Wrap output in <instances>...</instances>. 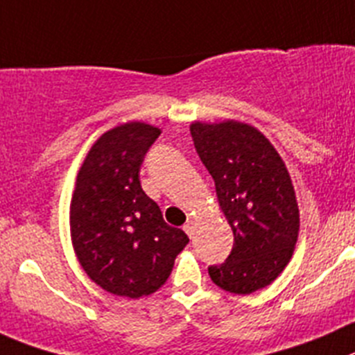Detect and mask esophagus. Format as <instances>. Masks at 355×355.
I'll list each match as a JSON object with an SVG mask.
<instances>
[{
    "label": "esophagus",
    "instance_id": "34e87169",
    "mask_svg": "<svg viewBox=\"0 0 355 355\" xmlns=\"http://www.w3.org/2000/svg\"><path fill=\"white\" fill-rule=\"evenodd\" d=\"M184 231L189 234V236H193V234H194V220H187V223L184 224Z\"/></svg>",
    "mask_w": 355,
    "mask_h": 355
}]
</instances>
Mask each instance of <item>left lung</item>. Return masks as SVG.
<instances>
[{
  "instance_id": "left-lung-1",
  "label": "left lung",
  "mask_w": 355,
  "mask_h": 355,
  "mask_svg": "<svg viewBox=\"0 0 355 355\" xmlns=\"http://www.w3.org/2000/svg\"><path fill=\"white\" fill-rule=\"evenodd\" d=\"M191 137L234 236L227 259L208 275L227 293H256L282 273L297 241L300 210L289 171L263 132L243 122H194Z\"/></svg>"
}]
</instances>
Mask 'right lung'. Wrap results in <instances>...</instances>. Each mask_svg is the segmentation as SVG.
Masks as SVG:
<instances>
[{"instance_id":"1","label":"right lung","mask_w":355,"mask_h":355,"mask_svg":"<svg viewBox=\"0 0 355 355\" xmlns=\"http://www.w3.org/2000/svg\"><path fill=\"white\" fill-rule=\"evenodd\" d=\"M159 135L145 122L101 135L85 155L69 207L73 248L85 273L107 293L132 300L166 282L189 243L140 184L141 162Z\"/></svg>"}]
</instances>
